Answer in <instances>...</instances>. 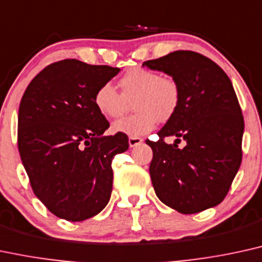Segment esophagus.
<instances>
[{
  "mask_svg": "<svg viewBox=\"0 0 262 262\" xmlns=\"http://www.w3.org/2000/svg\"><path fill=\"white\" fill-rule=\"evenodd\" d=\"M129 146L130 147H134V146H138V145H140L143 143V138L140 137H129Z\"/></svg>",
  "mask_w": 262,
  "mask_h": 262,
  "instance_id": "esophagus-1",
  "label": "esophagus"
}]
</instances>
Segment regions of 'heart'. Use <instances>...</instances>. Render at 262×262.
<instances>
[{
  "instance_id": "obj_1",
  "label": "heart",
  "mask_w": 262,
  "mask_h": 262,
  "mask_svg": "<svg viewBox=\"0 0 262 262\" xmlns=\"http://www.w3.org/2000/svg\"><path fill=\"white\" fill-rule=\"evenodd\" d=\"M119 93L111 84H102L94 95L101 115L117 118L124 115L132 101L133 115L113 123L112 130L130 137L149 133L156 122L169 121L177 112L182 99L181 85L173 77L160 75L151 69H129L118 80Z\"/></svg>"
}]
</instances>
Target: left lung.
<instances>
[{"instance_id": "left-lung-1", "label": "left lung", "mask_w": 262, "mask_h": 262, "mask_svg": "<svg viewBox=\"0 0 262 262\" xmlns=\"http://www.w3.org/2000/svg\"><path fill=\"white\" fill-rule=\"evenodd\" d=\"M143 66L169 74L181 85L176 115L157 133L150 177L167 206L184 215L222 203L242 163L244 118L233 85L212 59L194 51H174ZM166 136L178 138L173 145ZM184 139L186 146L178 144Z\"/></svg>"}]
</instances>
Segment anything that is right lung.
<instances>
[{
    "label": "right lung",
    "instance_id": "add662e5",
    "mask_svg": "<svg viewBox=\"0 0 262 262\" xmlns=\"http://www.w3.org/2000/svg\"><path fill=\"white\" fill-rule=\"evenodd\" d=\"M119 72L63 59L25 89L18 113V150L34 194L59 219L79 222L103 210L112 191V160L128 137H103L110 123L94 95Z\"/></svg>",
    "mask_w": 262,
    "mask_h": 262
}]
</instances>
